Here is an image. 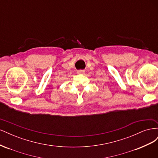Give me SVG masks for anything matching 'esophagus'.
I'll use <instances>...</instances> for the list:
<instances>
[{
  "mask_svg": "<svg viewBox=\"0 0 158 158\" xmlns=\"http://www.w3.org/2000/svg\"><path fill=\"white\" fill-rule=\"evenodd\" d=\"M78 73L81 74H84L85 73V71L83 70H78Z\"/></svg>",
  "mask_w": 158,
  "mask_h": 158,
  "instance_id": "1",
  "label": "esophagus"
}]
</instances>
